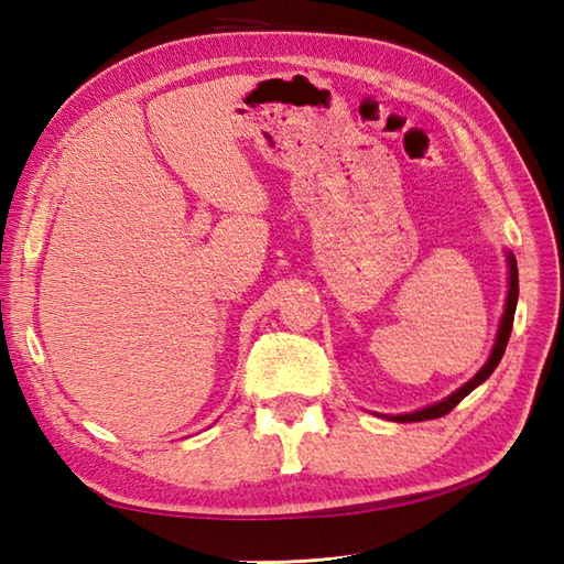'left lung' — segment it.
I'll use <instances>...</instances> for the list:
<instances>
[{"mask_svg":"<svg viewBox=\"0 0 564 564\" xmlns=\"http://www.w3.org/2000/svg\"><path fill=\"white\" fill-rule=\"evenodd\" d=\"M507 267H509V291H507V303H505V313H501L499 319V329H497V337H495V346H492V354H489L487 364L477 370V373L460 386L455 392H451L448 398H443L441 402L434 404H426L422 410H414V412H406V414H386L392 422H424V419H438L443 414H448L455 404H458L463 398H467L477 386H482V382L495 373V368L499 366L501 356L507 351V344H509V334L513 327V313H517V303H519V269H517V257L507 251Z\"/></svg>","mask_w":564,"mask_h":564,"instance_id":"left-lung-1","label":"left lung"}]
</instances>
